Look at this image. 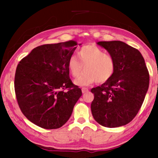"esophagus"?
I'll use <instances>...</instances> for the list:
<instances>
[{"mask_svg":"<svg viewBox=\"0 0 158 158\" xmlns=\"http://www.w3.org/2000/svg\"><path fill=\"white\" fill-rule=\"evenodd\" d=\"M88 88H81V92H82L83 94L86 93V92H88Z\"/></svg>","mask_w":158,"mask_h":158,"instance_id":"1","label":"esophagus"}]
</instances>
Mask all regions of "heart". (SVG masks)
Masks as SVG:
<instances>
[{
	"label": "heart",
	"mask_w": 158,
	"mask_h": 158,
	"mask_svg": "<svg viewBox=\"0 0 158 158\" xmlns=\"http://www.w3.org/2000/svg\"><path fill=\"white\" fill-rule=\"evenodd\" d=\"M79 58L72 56L68 60V68L73 77H77L83 68L85 71L74 81L78 86H89L93 83H103L109 80L115 71L114 59L96 45L83 46Z\"/></svg>",
	"instance_id": "obj_1"
}]
</instances>
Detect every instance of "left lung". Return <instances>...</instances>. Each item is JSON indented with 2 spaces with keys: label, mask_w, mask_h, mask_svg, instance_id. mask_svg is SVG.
Segmentation results:
<instances>
[{
  "label": "left lung",
  "mask_w": 158,
  "mask_h": 158,
  "mask_svg": "<svg viewBox=\"0 0 158 158\" xmlns=\"http://www.w3.org/2000/svg\"><path fill=\"white\" fill-rule=\"evenodd\" d=\"M114 59L115 71L109 80L91 89V112L99 124L116 128L128 124L140 109L149 85L142 54L120 41H99Z\"/></svg>",
  "instance_id": "left-lung-1"
}]
</instances>
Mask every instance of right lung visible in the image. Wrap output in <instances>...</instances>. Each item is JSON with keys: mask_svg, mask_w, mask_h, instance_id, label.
<instances>
[{"mask_svg": "<svg viewBox=\"0 0 158 158\" xmlns=\"http://www.w3.org/2000/svg\"><path fill=\"white\" fill-rule=\"evenodd\" d=\"M77 44L69 41L39 46L18 64V103L23 115L36 126L46 129L60 128L81 96V90L69 77L68 60ZM67 88L68 91L64 92Z\"/></svg>", "mask_w": 158, "mask_h": 158, "instance_id": "add662e5", "label": "right lung"}]
</instances>
